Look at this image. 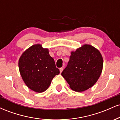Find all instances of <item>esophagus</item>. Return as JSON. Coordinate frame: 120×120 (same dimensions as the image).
<instances>
[{"instance_id":"34e87169","label":"esophagus","mask_w":120,"mask_h":120,"mask_svg":"<svg viewBox=\"0 0 120 120\" xmlns=\"http://www.w3.org/2000/svg\"><path fill=\"white\" fill-rule=\"evenodd\" d=\"M59 70H60V73H61L62 72V71H63V67H61V68H60V69H59Z\"/></svg>"}]
</instances>
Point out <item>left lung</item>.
I'll list each match as a JSON object with an SVG mask.
<instances>
[{
	"instance_id": "8db88e82",
	"label": "left lung",
	"mask_w": 120,
	"mask_h": 120,
	"mask_svg": "<svg viewBox=\"0 0 120 120\" xmlns=\"http://www.w3.org/2000/svg\"><path fill=\"white\" fill-rule=\"evenodd\" d=\"M103 65L100 52L91 45H85L71 52L69 61L61 75L73 90L84 91L97 82Z\"/></svg>"
}]
</instances>
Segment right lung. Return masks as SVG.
Listing matches in <instances>:
<instances>
[{"instance_id":"add662e5","label":"right lung","mask_w":120,"mask_h":120,"mask_svg":"<svg viewBox=\"0 0 120 120\" xmlns=\"http://www.w3.org/2000/svg\"><path fill=\"white\" fill-rule=\"evenodd\" d=\"M19 71L26 85L31 90L42 93L49 88L53 77L60 73L49 49L35 45L22 53L19 59Z\"/></svg>"}]
</instances>
